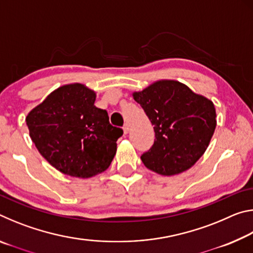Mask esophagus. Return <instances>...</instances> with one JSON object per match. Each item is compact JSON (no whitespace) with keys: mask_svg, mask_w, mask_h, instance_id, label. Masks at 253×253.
<instances>
[{"mask_svg":"<svg viewBox=\"0 0 253 253\" xmlns=\"http://www.w3.org/2000/svg\"><path fill=\"white\" fill-rule=\"evenodd\" d=\"M124 132H125V134H127V132L128 131H129V124H128V123H126L125 124V125H124Z\"/></svg>","mask_w":253,"mask_h":253,"instance_id":"1","label":"esophagus"}]
</instances>
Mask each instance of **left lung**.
<instances>
[{
    "label": "left lung",
    "mask_w": 253,
    "mask_h": 253,
    "mask_svg": "<svg viewBox=\"0 0 253 253\" xmlns=\"http://www.w3.org/2000/svg\"><path fill=\"white\" fill-rule=\"evenodd\" d=\"M132 97L155 131L153 146L140 156L144 165L166 176L193 166L208 148L215 129L213 102L174 80L157 81Z\"/></svg>",
    "instance_id": "left-lung-1"
}]
</instances>
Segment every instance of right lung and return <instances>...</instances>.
Returning <instances> with one entry per match:
<instances>
[{
  "label": "right lung",
  "mask_w": 253,
  "mask_h": 253,
  "mask_svg": "<svg viewBox=\"0 0 253 253\" xmlns=\"http://www.w3.org/2000/svg\"><path fill=\"white\" fill-rule=\"evenodd\" d=\"M96 93L81 84L62 85L30 111L27 125L38 151L53 168L88 178L109 168L122 128L95 106Z\"/></svg>",
  "instance_id": "obj_1"
}]
</instances>
